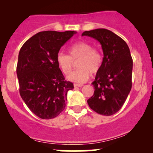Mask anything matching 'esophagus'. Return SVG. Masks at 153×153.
I'll list each match as a JSON object with an SVG mask.
<instances>
[{
    "label": "esophagus",
    "mask_w": 153,
    "mask_h": 153,
    "mask_svg": "<svg viewBox=\"0 0 153 153\" xmlns=\"http://www.w3.org/2000/svg\"><path fill=\"white\" fill-rule=\"evenodd\" d=\"M74 87H82L83 84H77V83H74Z\"/></svg>",
    "instance_id": "1"
}]
</instances>
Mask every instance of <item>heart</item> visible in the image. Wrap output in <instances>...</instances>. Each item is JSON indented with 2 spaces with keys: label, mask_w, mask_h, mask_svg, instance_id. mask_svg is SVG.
Returning a JSON list of instances; mask_svg holds the SVG:
<instances>
[{
  "label": "heart",
  "mask_w": 153,
  "mask_h": 153,
  "mask_svg": "<svg viewBox=\"0 0 153 153\" xmlns=\"http://www.w3.org/2000/svg\"><path fill=\"white\" fill-rule=\"evenodd\" d=\"M70 56L59 52L56 56V61L65 74L72 72L74 62L79 60V69L68 76V80L76 83H84L91 76L92 73L97 72L101 68L102 59L100 52L88 42H79L69 49Z\"/></svg>",
  "instance_id": "b5f03b06"
}]
</instances>
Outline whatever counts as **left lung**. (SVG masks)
<instances>
[{
	"label": "left lung",
	"mask_w": 153,
	"mask_h": 153,
	"mask_svg": "<svg viewBox=\"0 0 153 153\" xmlns=\"http://www.w3.org/2000/svg\"><path fill=\"white\" fill-rule=\"evenodd\" d=\"M82 36L95 39L102 45L104 58L92 83L94 94L88 100L91 109L111 116L120 109L131 88L133 61L127 43L105 28L85 31Z\"/></svg>",
	"instance_id": "left-lung-1"
}]
</instances>
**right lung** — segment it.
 <instances>
[{"label":"right lung","instance_id":"add662e5","mask_svg":"<svg viewBox=\"0 0 153 153\" xmlns=\"http://www.w3.org/2000/svg\"><path fill=\"white\" fill-rule=\"evenodd\" d=\"M76 31L39 32L21 48L16 66L19 93L29 109L42 119L58 116L66 105L68 92L74 88L56 61L60 48Z\"/></svg>","mask_w":153,"mask_h":153}]
</instances>
